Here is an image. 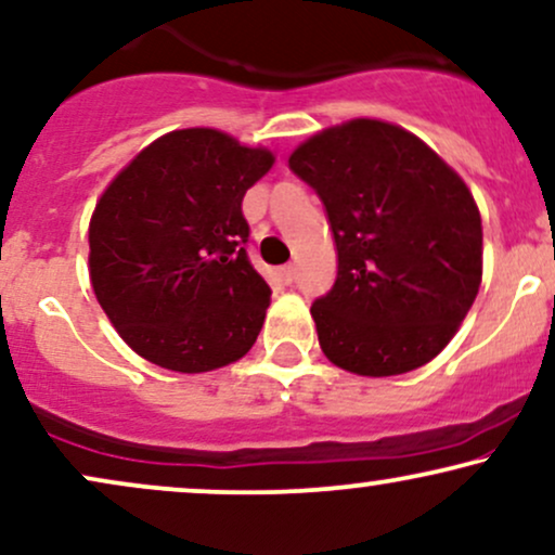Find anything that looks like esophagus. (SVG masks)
<instances>
[{
	"instance_id": "obj_1",
	"label": "esophagus",
	"mask_w": 555,
	"mask_h": 555,
	"mask_svg": "<svg viewBox=\"0 0 555 555\" xmlns=\"http://www.w3.org/2000/svg\"><path fill=\"white\" fill-rule=\"evenodd\" d=\"M280 278H283L285 283H293V280H296V264L280 267Z\"/></svg>"
}]
</instances>
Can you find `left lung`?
Instances as JSON below:
<instances>
[{"label": "left lung", "instance_id": "8db88e82", "mask_svg": "<svg viewBox=\"0 0 555 555\" xmlns=\"http://www.w3.org/2000/svg\"><path fill=\"white\" fill-rule=\"evenodd\" d=\"M337 244V280L313 300L319 345L371 378L422 367L453 339L481 285V216L466 182L414 133L358 118L291 154Z\"/></svg>", "mask_w": 555, "mask_h": 555}]
</instances>
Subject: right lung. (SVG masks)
<instances>
[{"instance_id": "1", "label": "right lung", "mask_w": 555, "mask_h": 555, "mask_svg": "<svg viewBox=\"0 0 555 555\" xmlns=\"http://www.w3.org/2000/svg\"><path fill=\"white\" fill-rule=\"evenodd\" d=\"M272 162L214 128H184L149 143L102 193L89 278L141 358L205 373L251 350L272 291L246 257L242 201Z\"/></svg>"}]
</instances>
